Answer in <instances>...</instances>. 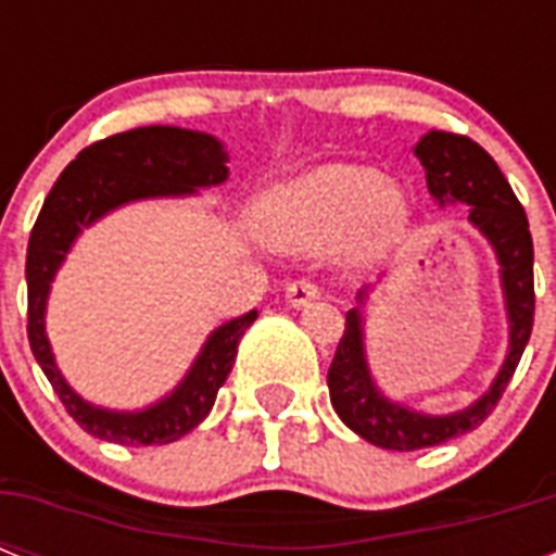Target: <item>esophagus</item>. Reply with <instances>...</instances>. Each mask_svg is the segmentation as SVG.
<instances>
[{"mask_svg": "<svg viewBox=\"0 0 556 556\" xmlns=\"http://www.w3.org/2000/svg\"><path fill=\"white\" fill-rule=\"evenodd\" d=\"M286 300L294 305V308H303V305L320 300V286L312 282V279H294V282L286 288Z\"/></svg>", "mask_w": 556, "mask_h": 556, "instance_id": "obj_1", "label": "esophagus"}]
</instances>
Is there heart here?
<instances>
[{
  "mask_svg": "<svg viewBox=\"0 0 556 556\" xmlns=\"http://www.w3.org/2000/svg\"><path fill=\"white\" fill-rule=\"evenodd\" d=\"M404 216L401 192L355 164H329L277 187L260 210L265 236L286 251H326L352 230L369 242L392 233Z\"/></svg>",
  "mask_w": 556,
  "mask_h": 556,
  "instance_id": "1",
  "label": "heart"
}]
</instances>
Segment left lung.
I'll return each mask as SVG.
<instances>
[{"label": "left lung", "mask_w": 556, "mask_h": 556, "mask_svg": "<svg viewBox=\"0 0 556 556\" xmlns=\"http://www.w3.org/2000/svg\"><path fill=\"white\" fill-rule=\"evenodd\" d=\"M415 155L427 169V187L439 201L470 204V222L491 239L502 265V288L508 303L510 352L491 392H484L473 406L456 415H418L413 409L392 404L380 395L369 378L361 338V314H346V331L338 343L329 366V395L334 413L349 430H355L375 447L409 450L435 447L441 441L456 439L476 430L500 404L502 392L514 378L519 357L526 352L534 329V242L528 230V216L519 199L502 176L496 161L470 141L467 135L427 132L415 147ZM364 296V294H361Z\"/></svg>", "instance_id": "1"}]
</instances>
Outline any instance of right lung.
<instances>
[{
	"label": "right lung",
	"mask_w": 556,
	"mask_h": 556,
	"mask_svg": "<svg viewBox=\"0 0 556 556\" xmlns=\"http://www.w3.org/2000/svg\"><path fill=\"white\" fill-rule=\"evenodd\" d=\"M225 161L222 143L210 135L178 126H141L86 147L63 169V176L56 178L39 210L25 260L28 343L68 415L94 439L126 447H150L178 441L192 427H199L216 404L218 387L233 369L236 346L256 320V312L218 326L201 349L185 383L161 404L143 413H109L74 395L63 375L56 371L46 340V300L51 279L80 227L91 225L94 218L124 201L178 195L192 192L195 187L222 185L227 178Z\"/></svg>",
	"instance_id": "obj_1"
}]
</instances>
